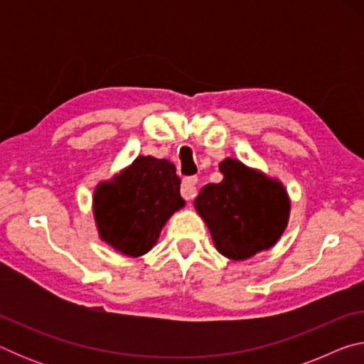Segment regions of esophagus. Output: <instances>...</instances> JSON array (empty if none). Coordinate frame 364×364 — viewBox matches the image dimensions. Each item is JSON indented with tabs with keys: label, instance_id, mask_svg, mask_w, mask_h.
Segmentation results:
<instances>
[{
	"label": "esophagus",
	"instance_id": "esophagus-1",
	"mask_svg": "<svg viewBox=\"0 0 364 364\" xmlns=\"http://www.w3.org/2000/svg\"><path fill=\"white\" fill-rule=\"evenodd\" d=\"M197 178L196 176H189V178H184L183 183H181V196L184 197L186 200H193L196 194H197Z\"/></svg>",
	"mask_w": 364,
	"mask_h": 364
}]
</instances>
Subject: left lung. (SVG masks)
<instances>
[{"instance_id":"obj_1","label":"left lung","mask_w":364,"mask_h":364,"mask_svg":"<svg viewBox=\"0 0 364 364\" xmlns=\"http://www.w3.org/2000/svg\"><path fill=\"white\" fill-rule=\"evenodd\" d=\"M218 167L223 180L205 184L194 200L215 249L234 262L269 250L291 217V197L284 184L237 159L226 157Z\"/></svg>"}]
</instances>
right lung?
Instances as JSON below:
<instances>
[{"label":"right lung","instance_id":"1","mask_svg":"<svg viewBox=\"0 0 364 364\" xmlns=\"http://www.w3.org/2000/svg\"><path fill=\"white\" fill-rule=\"evenodd\" d=\"M180 184L170 160L138 156L119 173L96 184L93 217L97 236L122 255L147 254L171 215L186 204Z\"/></svg>","mask_w":364,"mask_h":364}]
</instances>
